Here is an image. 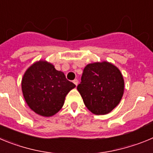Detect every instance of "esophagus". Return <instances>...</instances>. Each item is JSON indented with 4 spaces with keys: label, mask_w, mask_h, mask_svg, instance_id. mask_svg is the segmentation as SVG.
I'll return each mask as SVG.
<instances>
[{
    "label": "esophagus",
    "mask_w": 153,
    "mask_h": 153,
    "mask_svg": "<svg viewBox=\"0 0 153 153\" xmlns=\"http://www.w3.org/2000/svg\"><path fill=\"white\" fill-rule=\"evenodd\" d=\"M78 83H79V81H78V79H74V83L76 85V86H77Z\"/></svg>",
    "instance_id": "obj_1"
}]
</instances>
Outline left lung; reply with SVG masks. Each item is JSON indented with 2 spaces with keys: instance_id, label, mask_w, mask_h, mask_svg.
Masks as SVG:
<instances>
[{
  "instance_id": "left-lung-1",
  "label": "left lung",
  "mask_w": 153,
  "mask_h": 153,
  "mask_svg": "<svg viewBox=\"0 0 153 153\" xmlns=\"http://www.w3.org/2000/svg\"><path fill=\"white\" fill-rule=\"evenodd\" d=\"M77 90L92 113L106 115L118 106L123 96V76L109 62L89 63L83 69Z\"/></svg>"
}]
</instances>
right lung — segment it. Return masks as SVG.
<instances>
[{
  "label": "right lung",
  "instance_id": "obj_1",
  "mask_svg": "<svg viewBox=\"0 0 153 153\" xmlns=\"http://www.w3.org/2000/svg\"><path fill=\"white\" fill-rule=\"evenodd\" d=\"M76 85L66 79L45 60L36 61L25 71L21 80L24 98L30 108L42 117H52L60 111L65 97Z\"/></svg>",
  "mask_w": 153,
  "mask_h": 153
}]
</instances>
